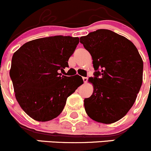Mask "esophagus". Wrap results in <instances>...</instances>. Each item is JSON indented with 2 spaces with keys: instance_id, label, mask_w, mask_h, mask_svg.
<instances>
[{
  "instance_id": "1",
  "label": "esophagus",
  "mask_w": 151,
  "mask_h": 151,
  "mask_svg": "<svg viewBox=\"0 0 151 151\" xmlns=\"http://www.w3.org/2000/svg\"><path fill=\"white\" fill-rule=\"evenodd\" d=\"M83 82H84L85 83H86L87 82H88V77H83Z\"/></svg>"
}]
</instances>
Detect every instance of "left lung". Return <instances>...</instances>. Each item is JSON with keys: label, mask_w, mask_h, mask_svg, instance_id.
<instances>
[{"label": "left lung", "mask_w": 151, "mask_h": 151, "mask_svg": "<svg viewBox=\"0 0 151 151\" xmlns=\"http://www.w3.org/2000/svg\"><path fill=\"white\" fill-rule=\"evenodd\" d=\"M91 55L93 86L85 99L86 113L99 123H115L123 118L135 102L142 83L143 61L137 47L124 36L99 29L80 38Z\"/></svg>", "instance_id": "8db88e82"}]
</instances>
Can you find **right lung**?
Masks as SVG:
<instances>
[{
    "label": "right lung",
    "instance_id": "right-lung-1",
    "mask_svg": "<svg viewBox=\"0 0 151 151\" xmlns=\"http://www.w3.org/2000/svg\"><path fill=\"white\" fill-rule=\"evenodd\" d=\"M78 43V37L55 36L30 41L14 53L10 77L15 97L35 121L57 118L67 98L83 83L77 74L66 77L59 73L68 67Z\"/></svg>",
    "mask_w": 151,
    "mask_h": 151
}]
</instances>
